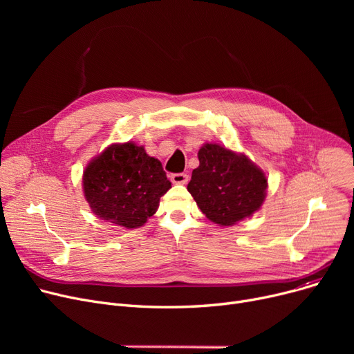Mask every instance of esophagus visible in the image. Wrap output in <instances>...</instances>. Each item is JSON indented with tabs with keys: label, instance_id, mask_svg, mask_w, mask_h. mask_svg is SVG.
Wrapping results in <instances>:
<instances>
[{
	"label": "esophagus",
	"instance_id": "1",
	"mask_svg": "<svg viewBox=\"0 0 354 354\" xmlns=\"http://www.w3.org/2000/svg\"><path fill=\"white\" fill-rule=\"evenodd\" d=\"M171 179H172V182L174 183H178V185H185V183H188V180H189V176L187 175V174H174L172 176H171Z\"/></svg>",
	"mask_w": 354,
	"mask_h": 354
}]
</instances>
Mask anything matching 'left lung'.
<instances>
[{
  "mask_svg": "<svg viewBox=\"0 0 354 354\" xmlns=\"http://www.w3.org/2000/svg\"><path fill=\"white\" fill-rule=\"evenodd\" d=\"M188 191L199 209L219 225L252 215L266 199L267 178L248 158L219 145H203Z\"/></svg>",
  "mask_w": 354,
  "mask_h": 354,
  "instance_id": "obj_1",
  "label": "left lung"
}]
</instances>
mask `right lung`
Here are the masks:
<instances>
[{"instance_id": "add662e5", "label": "right lung", "mask_w": 354, "mask_h": 354, "mask_svg": "<svg viewBox=\"0 0 354 354\" xmlns=\"http://www.w3.org/2000/svg\"><path fill=\"white\" fill-rule=\"evenodd\" d=\"M169 188L162 163L130 142L107 147L83 175L84 196L93 212L124 228L142 227Z\"/></svg>"}]
</instances>
